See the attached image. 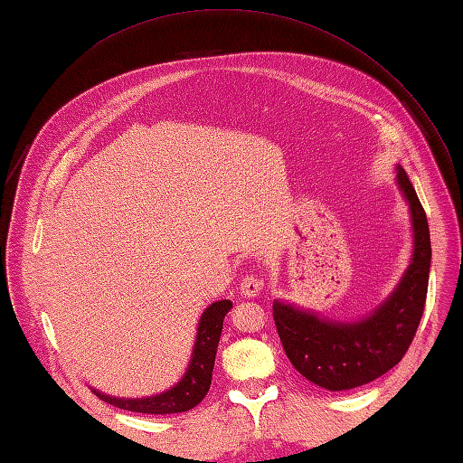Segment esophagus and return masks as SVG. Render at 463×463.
Instances as JSON below:
<instances>
[{"mask_svg":"<svg viewBox=\"0 0 463 463\" xmlns=\"http://www.w3.org/2000/svg\"><path fill=\"white\" fill-rule=\"evenodd\" d=\"M260 287H262V283L255 276H246L244 279H241V285H240L241 293H244L246 297H257L260 293Z\"/></svg>","mask_w":463,"mask_h":463,"instance_id":"esophagus-1","label":"esophagus"}]
</instances>
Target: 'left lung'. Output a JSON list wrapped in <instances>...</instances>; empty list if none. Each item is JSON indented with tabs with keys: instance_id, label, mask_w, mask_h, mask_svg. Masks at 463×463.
Instances as JSON below:
<instances>
[{
	"instance_id": "left-lung-1",
	"label": "left lung",
	"mask_w": 463,
	"mask_h": 463,
	"mask_svg": "<svg viewBox=\"0 0 463 463\" xmlns=\"http://www.w3.org/2000/svg\"><path fill=\"white\" fill-rule=\"evenodd\" d=\"M396 182L409 204L412 257L400 283L368 317L339 323L293 304L274 300V321L285 354L297 372L325 391L368 384L392 370L420 325L430 279L431 244L426 212L405 170Z\"/></svg>"
}]
</instances>
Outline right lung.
I'll return each instance as SVG.
<instances>
[{"mask_svg": "<svg viewBox=\"0 0 463 463\" xmlns=\"http://www.w3.org/2000/svg\"><path fill=\"white\" fill-rule=\"evenodd\" d=\"M231 300H219L204 309L197 326V339H194V347L191 353V360L187 364V370L184 377L175 386H170L168 391L137 400L116 398L103 394L99 391H93V394H97L103 402L114 407L133 412H146V415H173V412H185L193 407H197L210 391L217 344L219 337H222L223 319L231 311Z\"/></svg>", "mask_w": 463, "mask_h": 463, "instance_id": "obj_1", "label": "right lung"}]
</instances>
